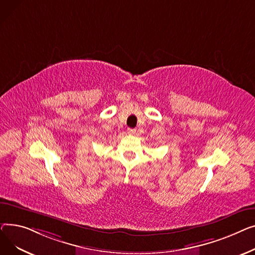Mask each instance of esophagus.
I'll use <instances>...</instances> for the list:
<instances>
[{"instance_id": "obj_1", "label": "esophagus", "mask_w": 255, "mask_h": 255, "mask_svg": "<svg viewBox=\"0 0 255 255\" xmlns=\"http://www.w3.org/2000/svg\"><path fill=\"white\" fill-rule=\"evenodd\" d=\"M128 133H129V134H134V133H136V129H134V128H128Z\"/></svg>"}]
</instances>
